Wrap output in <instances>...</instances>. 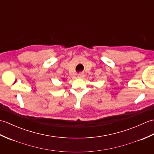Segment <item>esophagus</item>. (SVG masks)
<instances>
[{"label":"esophagus","mask_w":154,"mask_h":154,"mask_svg":"<svg viewBox=\"0 0 154 154\" xmlns=\"http://www.w3.org/2000/svg\"><path fill=\"white\" fill-rule=\"evenodd\" d=\"M78 78H79V79H83V78L85 77V75L83 73H80L78 75Z\"/></svg>","instance_id":"obj_1"}]
</instances>
